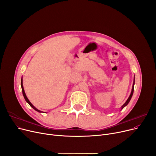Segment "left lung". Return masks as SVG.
I'll list each match as a JSON object with an SVG mask.
<instances>
[{
    "label": "left lung",
    "mask_w": 156,
    "mask_h": 156,
    "mask_svg": "<svg viewBox=\"0 0 156 156\" xmlns=\"http://www.w3.org/2000/svg\"><path fill=\"white\" fill-rule=\"evenodd\" d=\"M134 85H135V77H134V79H133V86H132V92H131V94H130V95H129V97H128V99H127V101H126L125 102V103L121 107V110H122V109H123V108L125 107V106H126V105L128 104V103L129 102L131 99H132L133 94V91H134Z\"/></svg>",
    "instance_id": "obj_1"
}]
</instances>
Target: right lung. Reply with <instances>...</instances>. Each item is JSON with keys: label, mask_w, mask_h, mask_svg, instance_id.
<instances>
[{"label": "right lung", "mask_w": 156, "mask_h": 156, "mask_svg": "<svg viewBox=\"0 0 156 156\" xmlns=\"http://www.w3.org/2000/svg\"><path fill=\"white\" fill-rule=\"evenodd\" d=\"M21 89H22V92H23V97H24V99H25V101H27V103H28L29 104V105L31 106V107L34 109H35L36 111H37V112H43L42 111H40V110H38V109H37L35 106L33 105L30 102V101L28 100V99L27 98V95H26V94H25V92H24V88H23V79H22V78H21Z\"/></svg>", "instance_id": "obj_1"}]
</instances>
